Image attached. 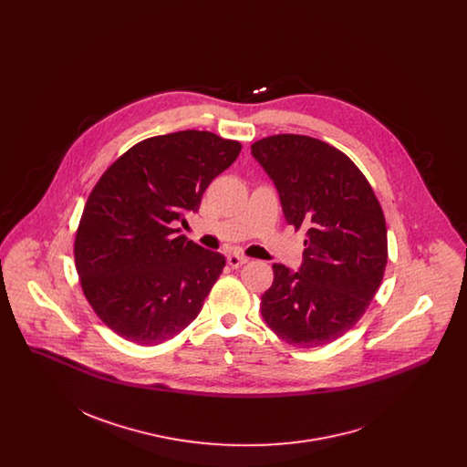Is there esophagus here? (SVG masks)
Wrapping results in <instances>:
<instances>
[{"instance_id": "34e87169", "label": "esophagus", "mask_w": 467, "mask_h": 467, "mask_svg": "<svg viewBox=\"0 0 467 467\" xmlns=\"http://www.w3.org/2000/svg\"><path fill=\"white\" fill-rule=\"evenodd\" d=\"M250 259L246 257V255H242V254H231V255H227V265L231 267H240L246 265Z\"/></svg>"}]
</instances>
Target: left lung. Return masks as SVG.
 Returning <instances> with one entry per match:
<instances>
[{
    "instance_id": "1",
    "label": "left lung",
    "mask_w": 467,
    "mask_h": 467,
    "mask_svg": "<svg viewBox=\"0 0 467 467\" xmlns=\"http://www.w3.org/2000/svg\"><path fill=\"white\" fill-rule=\"evenodd\" d=\"M250 149L280 194L285 221L306 229L299 271L273 265L263 318L292 347L327 345L356 326L383 280V210L350 157L326 141L275 134Z\"/></svg>"
}]
</instances>
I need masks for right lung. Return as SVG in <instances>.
<instances>
[{
	"instance_id": "obj_1",
	"label": "right lung",
	"mask_w": 467,
	"mask_h": 467,
	"mask_svg": "<svg viewBox=\"0 0 467 467\" xmlns=\"http://www.w3.org/2000/svg\"><path fill=\"white\" fill-rule=\"evenodd\" d=\"M242 143L210 131L152 136L94 185L75 236V266L92 310L113 333L150 347L200 313L225 259L175 229Z\"/></svg>"
}]
</instances>
